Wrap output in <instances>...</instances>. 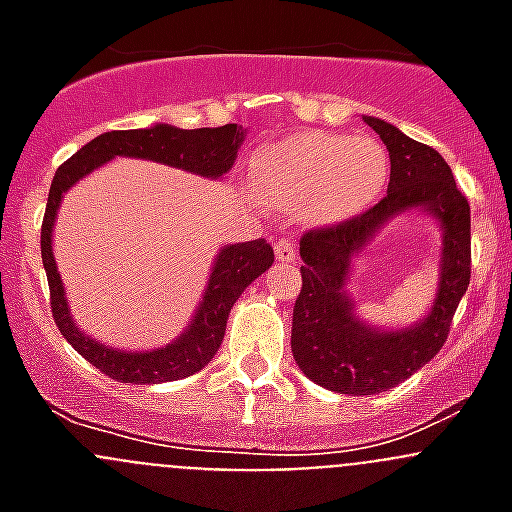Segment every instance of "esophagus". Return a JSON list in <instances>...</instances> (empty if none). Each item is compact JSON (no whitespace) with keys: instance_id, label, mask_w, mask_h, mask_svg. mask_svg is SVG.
Listing matches in <instances>:
<instances>
[{"instance_id":"1","label":"esophagus","mask_w":512,"mask_h":512,"mask_svg":"<svg viewBox=\"0 0 512 512\" xmlns=\"http://www.w3.org/2000/svg\"><path fill=\"white\" fill-rule=\"evenodd\" d=\"M274 253H277V259H279V261H287V264H292V261L297 259L295 243L287 241V238H284V241H279L277 246H274Z\"/></svg>"}]
</instances>
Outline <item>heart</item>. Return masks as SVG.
I'll return each mask as SVG.
<instances>
[{"label": "heart", "mask_w": 512, "mask_h": 512, "mask_svg": "<svg viewBox=\"0 0 512 512\" xmlns=\"http://www.w3.org/2000/svg\"><path fill=\"white\" fill-rule=\"evenodd\" d=\"M251 182L271 205H300L305 223L336 225L377 200L387 182V153L369 135L302 133L261 148Z\"/></svg>", "instance_id": "1"}]
</instances>
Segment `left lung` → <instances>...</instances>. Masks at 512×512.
<instances>
[{"instance_id":"obj_1","label":"left lung","mask_w":512,"mask_h":512,"mask_svg":"<svg viewBox=\"0 0 512 512\" xmlns=\"http://www.w3.org/2000/svg\"><path fill=\"white\" fill-rule=\"evenodd\" d=\"M364 120L390 151L387 197L351 220L302 235V289L292 312L297 366L325 390L354 397L392 390L441 351L472 277L469 202L449 164L436 148L408 138L390 122ZM408 209L431 211L442 223L439 292L423 321L400 331H379L355 318L342 284L355 253L387 219Z\"/></svg>"}]
</instances>
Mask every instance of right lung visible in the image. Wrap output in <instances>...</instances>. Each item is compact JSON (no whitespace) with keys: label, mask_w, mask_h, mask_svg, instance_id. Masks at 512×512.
I'll return each mask as SVG.
<instances>
[{"label":"right lung","mask_w":512,"mask_h":512,"mask_svg":"<svg viewBox=\"0 0 512 512\" xmlns=\"http://www.w3.org/2000/svg\"><path fill=\"white\" fill-rule=\"evenodd\" d=\"M241 143V125L197 130L153 125V128L143 130H110V133L89 140L87 146H81L66 164L58 166L51 192H48L43 228H40V253H43V266L48 274V287H51L53 320H56L61 336L107 377L130 384H158L200 372L202 366L210 364L223 343L225 323H228L235 300L253 279L261 277L274 264V248L264 238L225 246L217 253L200 307L182 336L171 341L169 346L153 348V351H120V348L104 346V343L89 338L87 333H81L71 318L51 241L63 192H69L89 171L107 164L115 156L146 158V161L192 171V174L207 176V179H220L233 169Z\"/></svg>","instance_id":"right-lung-1"}]
</instances>
